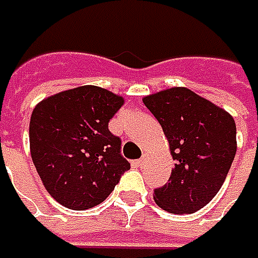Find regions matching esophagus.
Masks as SVG:
<instances>
[{"label": "esophagus", "instance_id": "1", "mask_svg": "<svg viewBox=\"0 0 258 258\" xmlns=\"http://www.w3.org/2000/svg\"><path fill=\"white\" fill-rule=\"evenodd\" d=\"M147 161H148V155H142V158L138 160V164L139 165H144V164H147Z\"/></svg>", "mask_w": 258, "mask_h": 258}]
</instances>
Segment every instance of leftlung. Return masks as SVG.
<instances>
[{"label":"left lung","instance_id":"left-lung-1","mask_svg":"<svg viewBox=\"0 0 258 258\" xmlns=\"http://www.w3.org/2000/svg\"><path fill=\"white\" fill-rule=\"evenodd\" d=\"M168 141L174 168L155 188V203L170 213H193L216 196L237 152L234 117L184 87L142 98Z\"/></svg>","mask_w":258,"mask_h":258}]
</instances>
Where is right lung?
Listing matches in <instances>:
<instances>
[{
    "mask_svg": "<svg viewBox=\"0 0 258 258\" xmlns=\"http://www.w3.org/2000/svg\"><path fill=\"white\" fill-rule=\"evenodd\" d=\"M123 103V97L106 88L83 85L46 97L33 109V164L47 193L62 206L94 208L131 168L120 155V138L109 131Z\"/></svg>",
    "mask_w": 258,
    "mask_h": 258,
    "instance_id": "add662e5",
    "label": "right lung"
}]
</instances>
